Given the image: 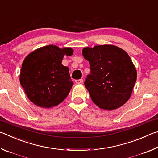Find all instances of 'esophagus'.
I'll return each instance as SVG.
<instances>
[{
  "label": "esophagus",
  "mask_w": 158,
  "mask_h": 158,
  "mask_svg": "<svg viewBox=\"0 0 158 158\" xmlns=\"http://www.w3.org/2000/svg\"><path fill=\"white\" fill-rule=\"evenodd\" d=\"M75 82H76V84H82V83L84 82V80H83L82 79H77V80H75Z\"/></svg>",
  "instance_id": "obj_1"
}]
</instances>
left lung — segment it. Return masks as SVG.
Returning <instances> with one entry per match:
<instances>
[{
  "label": "left lung",
  "mask_w": 158,
  "mask_h": 158,
  "mask_svg": "<svg viewBox=\"0 0 158 158\" xmlns=\"http://www.w3.org/2000/svg\"><path fill=\"white\" fill-rule=\"evenodd\" d=\"M82 54L90 63V74L84 84L93 102L108 111L126 103L137 80V70L126 52L103 44L85 47Z\"/></svg>",
  "instance_id": "left-lung-1"
}]
</instances>
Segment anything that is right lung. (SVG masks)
Instances as JSON below:
<instances>
[{
  "label": "right lung",
  "instance_id": "1",
  "mask_svg": "<svg viewBox=\"0 0 158 158\" xmlns=\"http://www.w3.org/2000/svg\"><path fill=\"white\" fill-rule=\"evenodd\" d=\"M70 47L49 45L33 51L25 58L20 73V84L32 102L42 108L57 106L73 87L69 68L62 65L64 56H72Z\"/></svg>",
  "mask_w": 158,
  "mask_h": 158
}]
</instances>
